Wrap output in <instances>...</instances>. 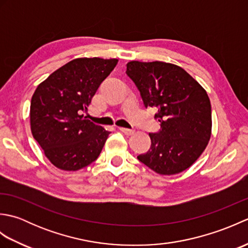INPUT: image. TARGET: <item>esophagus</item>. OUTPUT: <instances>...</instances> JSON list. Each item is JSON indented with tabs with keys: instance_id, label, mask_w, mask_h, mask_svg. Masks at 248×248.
<instances>
[{
	"instance_id": "1",
	"label": "esophagus",
	"mask_w": 248,
	"mask_h": 248,
	"mask_svg": "<svg viewBox=\"0 0 248 248\" xmlns=\"http://www.w3.org/2000/svg\"><path fill=\"white\" fill-rule=\"evenodd\" d=\"M119 130L125 135H132L134 133V130L132 129H127V128H119Z\"/></svg>"
}]
</instances>
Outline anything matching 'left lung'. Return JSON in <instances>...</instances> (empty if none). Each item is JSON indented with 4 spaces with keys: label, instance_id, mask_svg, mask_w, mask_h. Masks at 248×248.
Instances as JSON below:
<instances>
[{
    "label": "left lung",
    "instance_id": "1",
    "mask_svg": "<svg viewBox=\"0 0 248 248\" xmlns=\"http://www.w3.org/2000/svg\"><path fill=\"white\" fill-rule=\"evenodd\" d=\"M127 76L140 91L145 108H155L161 124L149 133L150 149L138 159L160 175L191 166L211 136V103L207 92L181 67L164 62L127 64Z\"/></svg>",
    "mask_w": 248,
    "mask_h": 248
}]
</instances>
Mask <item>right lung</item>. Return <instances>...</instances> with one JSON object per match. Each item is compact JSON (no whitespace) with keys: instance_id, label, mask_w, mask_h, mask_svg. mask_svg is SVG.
<instances>
[{"instance_id":"1","label":"right lung","mask_w":248,"mask_h":248,"mask_svg":"<svg viewBox=\"0 0 248 248\" xmlns=\"http://www.w3.org/2000/svg\"><path fill=\"white\" fill-rule=\"evenodd\" d=\"M118 60L76 59L40 83L31 100V130L57 168L75 171L97 160L109 134L86 119L89 104Z\"/></svg>"}]
</instances>
